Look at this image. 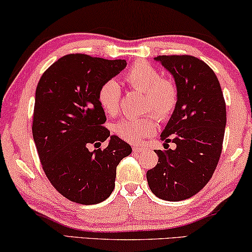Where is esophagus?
I'll return each instance as SVG.
<instances>
[{
	"mask_svg": "<svg viewBox=\"0 0 252 252\" xmlns=\"http://www.w3.org/2000/svg\"><path fill=\"white\" fill-rule=\"evenodd\" d=\"M132 151L133 152H137V153H140V152H144L145 151V147L138 146V145H136V146L132 147Z\"/></svg>",
	"mask_w": 252,
	"mask_h": 252,
	"instance_id": "34e87169",
	"label": "esophagus"
}]
</instances>
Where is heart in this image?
<instances>
[{
  "label": "heart",
  "mask_w": 252,
  "mask_h": 252,
  "mask_svg": "<svg viewBox=\"0 0 252 252\" xmlns=\"http://www.w3.org/2000/svg\"><path fill=\"white\" fill-rule=\"evenodd\" d=\"M126 81L132 89L146 94L145 109L152 112L160 121L171 116L178 100V92L172 81L163 79L160 72L146 62H137L126 74ZM98 101L102 111L109 116L119 113L121 88L115 80H108L99 88ZM113 130L116 136L130 143H136L155 131L152 116L126 118L116 122Z\"/></svg>",
  "instance_id": "b5f03b06"
}]
</instances>
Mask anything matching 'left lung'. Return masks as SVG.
<instances>
[{
	"instance_id": "1",
	"label": "left lung",
	"mask_w": 252,
	"mask_h": 252,
	"mask_svg": "<svg viewBox=\"0 0 252 252\" xmlns=\"http://www.w3.org/2000/svg\"><path fill=\"white\" fill-rule=\"evenodd\" d=\"M175 79L178 100L161 133L175 150H155L158 164L146 173L148 186L165 201L192 197L207 185L221 154L226 105L214 70L193 56H158Z\"/></svg>"
}]
</instances>
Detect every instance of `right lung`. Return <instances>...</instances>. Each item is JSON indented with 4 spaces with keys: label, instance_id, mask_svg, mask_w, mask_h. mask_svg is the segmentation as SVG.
Here are the masks:
<instances>
[{
    "label": "right lung",
    "instance_id": "obj_1",
    "mask_svg": "<svg viewBox=\"0 0 252 252\" xmlns=\"http://www.w3.org/2000/svg\"><path fill=\"white\" fill-rule=\"evenodd\" d=\"M126 66L125 59L67 55L38 81L33 138L48 179L69 201L89 205L106 200L115 187L116 166L132 151L102 126L106 116L98 101L99 88ZM107 137V148L90 151Z\"/></svg>",
    "mask_w": 252,
    "mask_h": 252
}]
</instances>
